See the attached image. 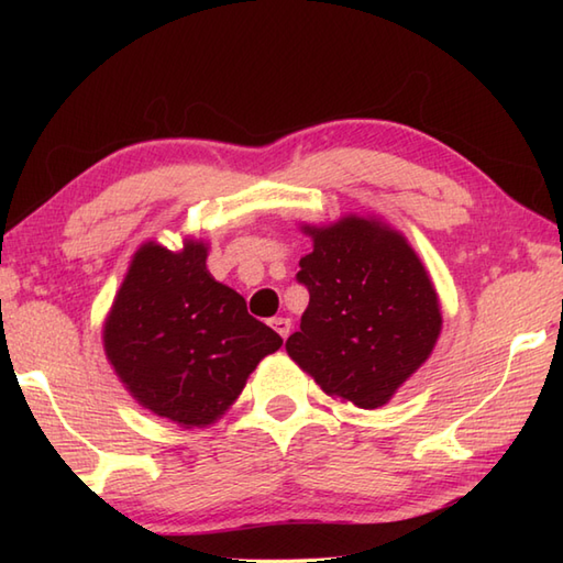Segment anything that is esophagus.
<instances>
[{
    "instance_id": "1",
    "label": "esophagus",
    "mask_w": 563,
    "mask_h": 563,
    "mask_svg": "<svg viewBox=\"0 0 563 563\" xmlns=\"http://www.w3.org/2000/svg\"><path fill=\"white\" fill-rule=\"evenodd\" d=\"M271 327L280 333V339H288L290 336V319H285V317H275V319H271Z\"/></svg>"
}]
</instances>
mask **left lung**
I'll list each match as a JSON object with an SVG mask.
<instances>
[{
	"label": "left lung",
	"instance_id": "1",
	"mask_svg": "<svg viewBox=\"0 0 563 563\" xmlns=\"http://www.w3.org/2000/svg\"><path fill=\"white\" fill-rule=\"evenodd\" d=\"M302 230L314 242L297 273L309 305L285 351L329 397L385 406L440 336L430 275L409 242L377 220L349 214Z\"/></svg>",
	"mask_w": 563,
	"mask_h": 563
}]
</instances>
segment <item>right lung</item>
I'll list each match as a JSON object with an SVG mask.
<instances>
[{
  "label": "right lung",
  "instance_id": "right-lung-1",
  "mask_svg": "<svg viewBox=\"0 0 563 563\" xmlns=\"http://www.w3.org/2000/svg\"><path fill=\"white\" fill-rule=\"evenodd\" d=\"M208 246L137 249L103 324V351L133 397L162 418L210 426L246 377L283 345L246 312L244 297L206 268Z\"/></svg>",
  "mask_w": 563,
  "mask_h": 563
}]
</instances>
